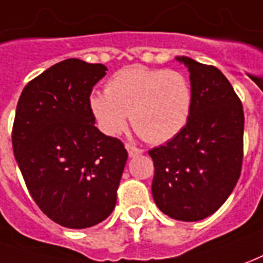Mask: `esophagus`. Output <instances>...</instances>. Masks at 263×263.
<instances>
[{
  "label": "esophagus",
  "mask_w": 263,
  "mask_h": 263,
  "mask_svg": "<svg viewBox=\"0 0 263 263\" xmlns=\"http://www.w3.org/2000/svg\"><path fill=\"white\" fill-rule=\"evenodd\" d=\"M126 149H127V153L130 157H135V156H139L143 153L142 149H137V147L132 146V144H126Z\"/></svg>",
  "instance_id": "1"
}]
</instances>
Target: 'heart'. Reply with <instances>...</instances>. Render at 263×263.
Masks as SVG:
<instances>
[{
  "label": "heart",
  "mask_w": 263,
  "mask_h": 263,
  "mask_svg": "<svg viewBox=\"0 0 263 263\" xmlns=\"http://www.w3.org/2000/svg\"><path fill=\"white\" fill-rule=\"evenodd\" d=\"M192 86L180 71L132 66L108 80L106 91H93L88 108L101 133L114 137L132 123L150 143H164L186 126L192 111Z\"/></svg>",
  "instance_id": "obj_1"
}]
</instances>
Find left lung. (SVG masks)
<instances>
[{
    "mask_svg": "<svg viewBox=\"0 0 263 263\" xmlns=\"http://www.w3.org/2000/svg\"><path fill=\"white\" fill-rule=\"evenodd\" d=\"M190 73L192 111L184 128L149 152L152 195L172 219L196 222L218 211L236 186L243 159V107L216 67L176 57Z\"/></svg>",
    "mask_w": 263,
    "mask_h": 263,
    "instance_id": "left-lung-1",
    "label": "left lung"
}]
</instances>
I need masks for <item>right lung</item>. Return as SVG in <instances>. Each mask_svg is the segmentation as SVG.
<instances>
[{
    "label": "right lung",
    "mask_w": 263,
    "mask_h": 263,
    "mask_svg": "<svg viewBox=\"0 0 263 263\" xmlns=\"http://www.w3.org/2000/svg\"><path fill=\"white\" fill-rule=\"evenodd\" d=\"M107 67L68 59L24 87L12 126V149L38 208L70 229L110 216L127 160L119 139L94 126L88 97Z\"/></svg>",
    "instance_id": "1"
}]
</instances>
